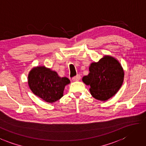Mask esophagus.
<instances>
[{
  "label": "esophagus",
  "instance_id": "34e87169",
  "mask_svg": "<svg viewBox=\"0 0 146 146\" xmlns=\"http://www.w3.org/2000/svg\"><path fill=\"white\" fill-rule=\"evenodd\" d=\"M80 76L79 75H77L76 76H74V77L72 78V80H73V81H75V82H76V81H78V80H80Z\"/></svg>",
  "mask_w": 146,
  "mask_h": 146
}]
</instances>
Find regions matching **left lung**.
Here are the masks:
<instances>
[{"instance_id": "left-lung-1", "label": "left lung", "mask_w": 146, "mask_h": 146, "mask_svg": "<svg viewBox=\"0 0 146 146\" xmlns=\"http://www.w3.org/2000/svg\"><path fill=\"white\" fill-rule=\"evenodd\" d=\"M89 73L82 78L89 91L96 100L106 101L117 93L124 80V70L119 60L105 55L98 62H92Z\"/></svg>"}]
</instances>
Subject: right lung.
Instances as JSON below:
<instances>
[{"label":"right lung","instance_id":"add662e5","mask_svg":"<svg viewBox=\"0 0 146 146\" xmlns=\"http://www.w3.org/2000/svg\"><path fill=\"white\" fill-rule=\"evenodd\" d=\"M70 83L67 77H60L56 71L44 66L34 67L28 75L32 92L47 103H54L61 98L65 86Z\"/></svg>","mask_w":146,"mask_h":146}]
</instances>
